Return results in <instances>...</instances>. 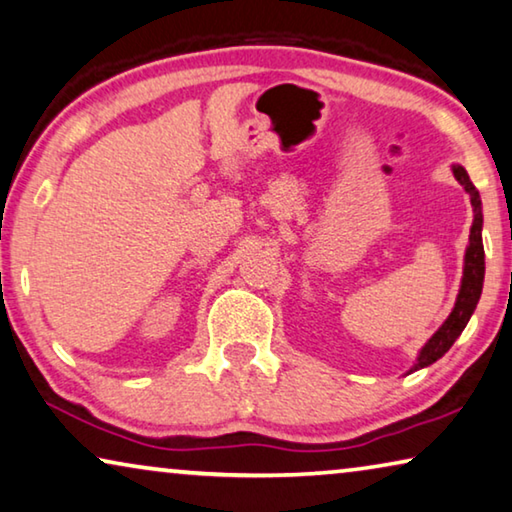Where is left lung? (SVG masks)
Listing matches in <instances>:
<instances>
[{
	"instance_id": "obj_1",
	"label": "left lung",
	"mask_w": 512,
	"mask_h": 512,
	"mask_svg": "<svg viewBox=\"0 0 512 512\" xmlns=\"http://www.w3.org/2000/svg\"><path fill=\"white\" fill-rule=\"evenodd\" d=\"M453 175L456 180L465 186V191L472 198V207H474V223H472V232H469V246L465 253V271H462V285H460V294L456 300V307L449 314V319L442 323V328L435 332V335L428 339L426 346L421 348L419 358L415 369H424L428 364H433L435 360H440L442 355L449 351L453 342L460 337V332L465 330L469 316L474 314L478 298H481L483 291V278H485V250H483V212H481V196H478L476 186L469 180L467 170L462 166H453Z\"/></svg>"
}]
</instances>
